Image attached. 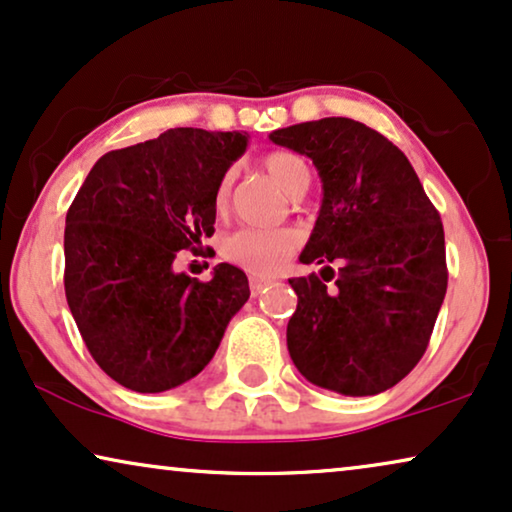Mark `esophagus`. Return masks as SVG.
<instances>
[{
  "label": "esophagus",
  "mask_w": 512,
  "mask_h": 512,
  "mask_svg": "<svg viewBox=\"0 0 512 512\" xmlns=\"http://www.w3.org/2000/svg\"><path fill=\"white\" fill-rule=\"evenodd\" d=\"M270 282L268 279H258V277H251L249 279V286H251V296H258V293H261L265 286H268Z\"/></svg>",
  "instance_id": "1"
}]
</instances>
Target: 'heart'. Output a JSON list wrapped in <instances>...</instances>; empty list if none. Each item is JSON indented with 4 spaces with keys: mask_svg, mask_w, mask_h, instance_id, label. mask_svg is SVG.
<instances>
[{
    "mask_svg": "<svg viewBox=\"0 0 512 512\" xmlns=\"http://www.w3.org/2000/svg\"><path fill=\"white\" fill-rule=\"evenodd\" d=\"M265 170L272 181L289 195H298L310 186V170L305 160L296 153L275 151L263 160ZM233 186V172H226L216 186V207H226ZM300 237L291 228H242L228 235L223 242V256L242 270L254 275H272L293 251H296Z\"/></svg>",
    "mask_w": 512,
    "mask_h": 512,
    "instance_id": "heart-1",
    "label": "heart"
}]
</instances>
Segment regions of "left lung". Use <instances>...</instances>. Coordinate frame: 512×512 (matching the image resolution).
I'll return each instance as SVG.
<instances>
[{
	"instance_id": "1",
	"label": "left lung",
	"mask_w": 512,
	"mask_h": 512,
	"mask_svg": "<svg viewBox=\"0 0 512 512\" xmlns=\"http://www.w3.org/2000/svg\"><path fill=\"white\" fill-rule=\"evenodd\" d=\"M270 139L310 158L324 191L300 254L324 263L321 277L289 279L298 296L286 326L291 359L321 389L382 394L422 359L443 305L440 214L405 153L359 121L321 118Z\"/></svg>"
}]
</instances>
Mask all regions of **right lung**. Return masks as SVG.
<instances>
[{
    "mask_svg": "<svg viewBox=\"0 0 512 512\" xmlns=\"http://www.w3.org/2000/svg\"><path fill=\"white\" fill-rule=\"evenodd\" d=\"M247 132L174 128L109 151L65 221V293L88 352L125 389L160 394L212 361L249 279L219 263L209 282L174 270L214 235L216 186Z\"/></svg>",
    "mask_w": 512,
    "mask_h": 512,
    "instance_id": "1",
    "label": "right lung"
}]
</instances>
